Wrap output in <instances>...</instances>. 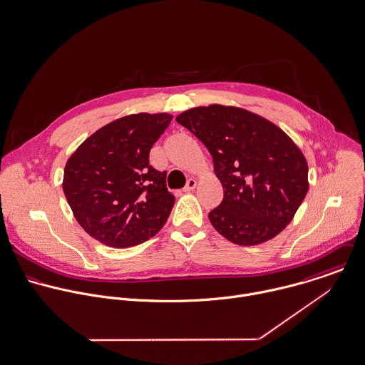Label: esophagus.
Returning a JSON list of instances; mask_svg holds the SVG:
<instances>
[{
  "label": "esophagus",
  "mask_w": 365,
  "mask_h": 365,
  "mask_svg": "<svg viewBox=\"0 0 365 365\" xmlns=\"http://www.w3.org/2000/svg\"><path fill=\"white\" fill-rule=\"evenodd\" d=\"M196 185H197V182H196L193 178H190V179L187 180L186 186L183 187V192H185V193H189V192H192V190L196 187Z\"/></svg>",
  "instance_id": "esophagus-1"
}]
</instances>
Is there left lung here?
<instances>
[{"mask_svg": "<svg viewBox=\"0 0 365 365\" xmlns=\"http://www.w3.org/2000/svg\"><path fill=\"white\" fill-rule=\"evenodd\" d=\"M176 121L213 156L224 197L209 220L224 238L257 245L277 237L294 217L307 189V162L291 137L248 110L210 104Z\"/></svg>", "mask_w": 365, "mask_h": 365, "instance_id": "1", "label": "left lung"}]
</instances>
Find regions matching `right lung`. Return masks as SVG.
<instances>
[{
  "instance_id": "add662e5",
  "label": "right lung",
  "mask_w": 365,
  "mask_h": 365,
  "mask_svg": "<svg viewBox=\"0 0 365 365\" xmlns=\"http://www.w3.org/2000/svg\"><path fill=\"white\" fill-rule=\"evenodd\" d=\"M168 113L117 118L71 155L63 193L80 227L107 247L125 248L153 237L169 217L175 196L166 172L149 165V150L168 128Z\"/></svg>"
}]
</instances>
